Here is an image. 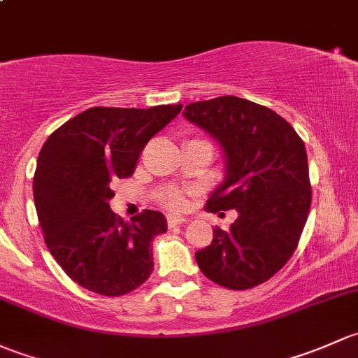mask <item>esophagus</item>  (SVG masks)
I'll use <instances>...</instances> for the list:
<instances>
[{
    "label": "esophagus",
    "instance_id": "esophagus-1",
    "mask_svg": "<svg viewBox=\"0 0 358 358\" xmlns=\"http://www.w3.org/2000/svg\"><path fill=\"white\" fill-rule=\"evenodd\" d=\"M186 222V219H184V217H180V215H167V226L169 227H178V226H180V224H184Z\"/></svg>",
    "mask_w": 358,
    "mask_h": 358
}]
</instances>
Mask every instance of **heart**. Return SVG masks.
I'll return each mask as SVG.
<instances>
[{
  "label": "heart",
  "mask_w": 358,
  "mask_h": 358,
  "mask_svg": "<svg viewBox=\"0 0 358 358\" xmlns=\"http://www.w3.org/2000/svg\"><path fill=\"white\" fill-rule=\"evenodd\" d=\"M158 200H160V203H164L167 208H174V210H179L182 208V194H180V191L178 189H164L160 194H158Z\"/></svg>",
  "instance_id": "b5f03b06"
}]
</instances>
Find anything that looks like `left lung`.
Wrapping results in <instances>:
<instances>
[{"instance_id":"1","label":"left lung","mask_w":358,"mask_h":358,"mask_svg":"<svg viewBox=\"0 0 358 358\" xmlns=\"http://www.w3.org/2000/svg\"><path fill=\"white\" fill-rule=\"evenodd\" d=\"M182 113L212 134L227 158L226 180L205 208L238 210L231 229L215 227L212 243L196 252L198 267L224 288H255L285 267L307 222L305 143L274 110L238 96L189 103Z\"/></svg>"}]
</instances>
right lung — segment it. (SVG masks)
I'll return each instance as SVG.
<instances>
[{
    "mask_svg": "<svg viewBox=\"0 0 358 358\" xmlns=\"http://www.w3.org/2000/svg\"><path fill=\"white\" fill-rule=\"evenodd\" d=\"M180 108L93 106L43 145L34 174L39 226L51 255L83 288L122 296L153 272L152 239L167 231L165 217L143 210L124 222L108 201L113 180L131 178L146 143Z\"/></svg>",
    "mask_w": 358,
    "mask_h": 358,
    "instance_id": "right-lung-1",
    "label": "right lung"
}]
</instances>
